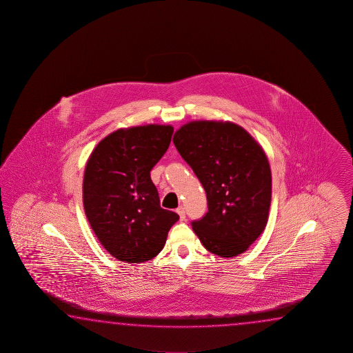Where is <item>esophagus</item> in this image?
I'll use <instances>...</instances> for the list:
<instances>
[{
  "instance_id": "obj_1",
  "label": "esophagus",
  "mask_w": 353,
  "mask_h": 353,
  "mask_svg": "<svg viewBox=\"0 0 353 353\" xmlns=\"http://www.w3.org/2000/svg\"><path fill=\"white\" fill-rule=\"evenodd\" d=\"M176 212L180 216V221H185V209L183 206H180L176 209Z\"/></svg>"
}]
</instances>
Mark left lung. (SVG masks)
<instances>
[{
    "mask_svg": "<svg viewBox=\"0 0 353 353\" xmlns=\"http://www.w3.org/2000/svg\"><path fill=\"white\" fill-rule=\"evenodd\" d=\"M173 142L206 192L209 211L192 222L203 247L223 258L247 251L268 221L272 173L263 148L228 121H192Z\"/></svg>",
    "mask_w": 353,
    "mask_h": 353,
    "instance_id": "8db88e82",
    "label": "left lung"
}]
</instances>
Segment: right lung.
<instances>
[{
	"label": "right lung",
	"instance_id": "obj_1",
	"mask_svg": "<svg viewBox=\"0 0 353 353\" xmlns=\"http://www.w3.org/2000/svg\"><path fill=\"white\" fill-rule=\"evenodd\" d=\"M174 128H120L96 145L85 167V215L103 248L121 262L142 263L163 250L179 215L161 209L150 170L167 152Z\"/></svg>",
	"mask_w": 353,
	"mask_h": 353
}]
</instances>
